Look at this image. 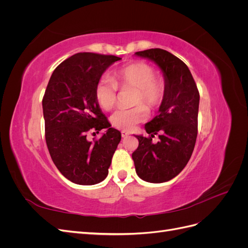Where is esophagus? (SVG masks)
I'll return each instance as SVG.
<instances>
[{
  "label": "esophagus",
  "mask_w": 248,
  "mask_h": 248,
  "mask_svg": "<svg viewBox=\"0 0 248 248\" xmlns=\"http://www.w3.org/2000/svg\"><path fill=\"white\" fill-rule=\"evenodd\" d=\"M121 136H122V138H127L129 136V132L128 131H121Z\"/></svg>",
  "instance_id": "esophagus-1"
}]
</instances>
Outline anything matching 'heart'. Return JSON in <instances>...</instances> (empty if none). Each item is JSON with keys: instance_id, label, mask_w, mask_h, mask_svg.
<instances>
[{"instance_id": "1", "label": "heart", "mask_w": 248, "mask_h": 248, "mask_svg": "<svg viewBox=\"0 0 248 248\" xmlns=\"http://www.w3.org/2000/svg\"><path fill=\"white\" fill-rule=\"evenodd\" d=\"M155 74V69L151 65L134 62L115 70L111 79L102 78L97 82L94 90L95 99L104 110H110L115 107L118 88L134 89L132 104L138 106L116 110L110 117V123L115 128L131 130L137 124L146 120V106L149 109H155L160 106L166 93V84Z\"/></svg>"}]
</instances>
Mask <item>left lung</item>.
<instances>
[{"label": "left lung", "instance_id": "obj_1", "mask_svg": "<svg viewBox=\"0 0 248 248\" xmlns=\"http://www.w3.org/2000/svg\"><path fill=\"white\" fill-rule=\"evenodd\" d=\"M134 55L151 60L163 73L166 93L158 115L145 125L148 138L136 136L139 147L132 153L138 176L150 183L170 181L189 161L198 136L200 93L186 64L161 48ZM158 134L160 140L152 139Z\"/></svg>", "mask_w": 248, "mask_h": 248}]
</instances>
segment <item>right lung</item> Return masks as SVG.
<instances>
[{"mask_svg":"<svg viewBox=\"0 0 248 248\" xmlns=\"http://www.w3.org/2000/svg\"><path fill=\"white\" fill-rule=\"evenodd\" d=\"M119 60L111 55L78 52L54 70L44 93L48 152L60 172L76 184L103 181L121 140V132L110 127L94 94L103 72ZM102 129L107 132L99 140H87L88 131Z\"/></svg>","mask_w":248,"mask_h":248,"instance_id":"add662e5","label":"right lung"}]
</instances>
